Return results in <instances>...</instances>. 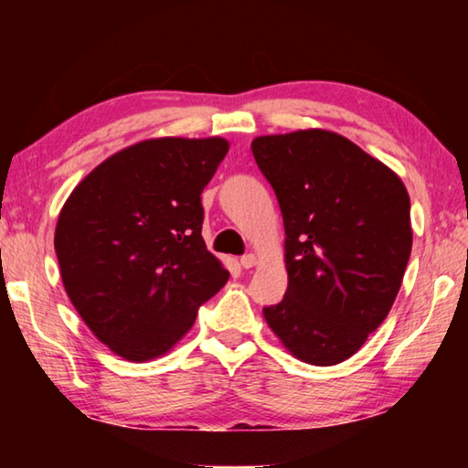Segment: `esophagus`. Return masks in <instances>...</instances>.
<instances>
[{"mask_svg": "<svg viewBox=\"0 0 468 468\" xmlns=\"http://www.w3.org/2000/svg\"><path fill=\"white\" fill-rule=\"evenodd\" d=\"M239 264H241V268H251L253 264H256V256H253V253H245V256L239 258Z\"/></svg>", "mask_w": 468, "mask_h": 468, "instance_id": "obj_1", "label": "esophagus"}]
</instances>
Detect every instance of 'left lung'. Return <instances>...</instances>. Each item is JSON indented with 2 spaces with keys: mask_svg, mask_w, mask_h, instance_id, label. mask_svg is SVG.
Wrapping results in <instances>:
<instances>
[{
  "mask_svg": "<svg viewBox=\"0 0 468 468\" xmlns=\"http://www.w3.org/2000/svg\"><path fill=\"white\" fill-rule=\"evenodd\" d=\"M284 223L289 287L264 318L297 359L336 366L386 320L409 264L410 200L351 140L301 130L251 142Z\"/></svg>",
  "mask_w": 468,
  "mask_h": 468,
  "instance_id": "left-lung-1",
  "label": "left lung"
}]
</instances>
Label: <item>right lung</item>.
<instances>
[{"instance_id": "right-lung-1", "label": "right lung", "mask_w": 468, "mask_h": 468, "mask_svg": "<svg viewBox=\"0 0 468 468\" xmlns=\"http://www.w3.org/2000/svg\"><path fill=\"white\" fill-rule=\"evenodd\" d=\"M223 138H161L101 163L55 229L61 281L94 336L130 361L167 353L229 281L202 239Z\"/></svg>"}]
</instances>
